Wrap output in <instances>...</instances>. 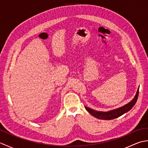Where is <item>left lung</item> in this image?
I'll list each match as a JSON object with an SVG mask.
<instances>
[{
    "label": "left lung",
    "mask_w": 148,
    "mask_h": 148,
    "mask_svg": "<svg viewBox=\"0 0 148 148\" xmlns=\"http://www.w3.org/2000/svg\"><path fill=\"white\" fill-rule=\"evenodd\" d=\"M138 96H139V89L137 90V92L136 93V95L135 96L134 99L130 102L127 105L119 108L118 109H116L114 110H112L108 112H100V111H96L95 110H93L89 108L85 107V109L87 110L88 112H90L94 117H95L98 119H106V120H110V119H113L115 118H117L119 116L123 115L125 113L129 111L130 110L133 108L138 99Z\"/></svg>",
    "instance_id": "8db88e82"
}]
</instances>
